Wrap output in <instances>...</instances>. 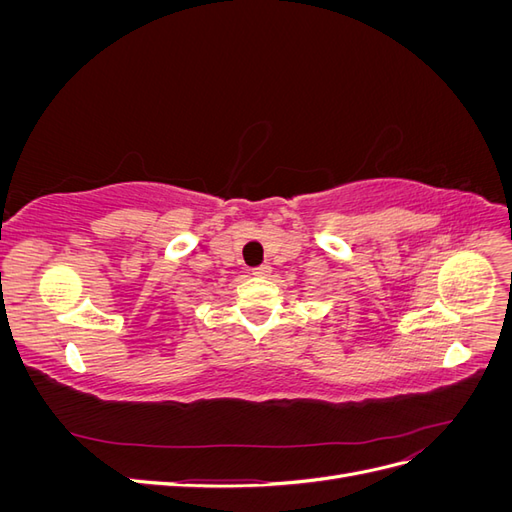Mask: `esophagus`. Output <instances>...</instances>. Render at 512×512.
<instances>
[{
    "label": "esophagus",
    "mask_w": 512,
    "mask_h": 512,
    "mask_svg": "<svg viewBox=\"0 0 512 512\" xmlns=\"http://www.w3.org/2000/svg\"><path fill=\"white\" fill-rule=\"evenodd\" d=\"M252 275H256V277H269V275H271V265L254 267V269H252Z\"/></svg>",
    "instance_id": "34e87169"
}]
</instances>
